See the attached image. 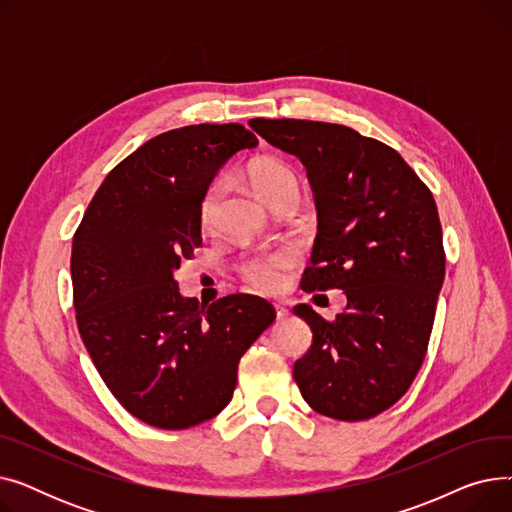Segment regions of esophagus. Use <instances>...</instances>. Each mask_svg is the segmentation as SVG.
I'll return each mask as SVG.
<instances>
[{
    "label": "esophagus",
    "instance_id": "obj_1",
    "mask_svg": "<svg viewBox=\"0 0 512 512\" xmlns=\"http://www.w3.org/2000/svg\"><path fill=\"white\" fill-rule=\"evenodd\" d=\"M286 317H288V309H286L284 305H276V319L282 321V319H286Z\"/></svg>",
    "mask_w": 512,
    "mask_h": 512
}]
</instances>
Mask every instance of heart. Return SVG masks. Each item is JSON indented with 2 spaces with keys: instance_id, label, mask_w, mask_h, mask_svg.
<instances>
[{
  "instance_id": "heart-1",
  "label": "heart",
  "mask_w": 512,
  "mask_h": 512,
  "mask_svg": "<svg viewBox=\"0 0 512 512\" xmlns=\"http://www.w3.org/2000/svg\"><path fill=\"white\" fill-rule=\"evenodd\" d=\"M249 180L255 191L270 205L288 191H299L297 174L284 161L278 159L253 161L249 166ZM220 199L222 182L215 180L205 188L199 203V222L203 228H209L215 222ZM294 265H297V253L288 247H282L242 259L238 265V274L253 290L263 294H276L288 286Z\"/></svg>"
}]
</instances>
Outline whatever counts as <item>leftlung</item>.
I'll list each match as a JSON object with an SVG mask.
<instances>
[{
    "instance_id": "1",
    "label": "left lung",
    "mask_w": 512,
    "mask_h": 512,
    "mask_svg": "<svg viewBox=\"0 0 512 512\" xmlns=\"http://www.w3.org/2000/svg\"><path fill=\"white\" fill-rule=\"evenodd\" d=\"M249 126L307 168L319 230L301 288L346 294L334 319L294 307L313 332L294 382L319 415L371 419L405 396L432 336L446 270L432 191L392 147L348 126L292 118Z\"/></svg>"
}]
</instances>
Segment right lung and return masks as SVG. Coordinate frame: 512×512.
Masks as SVG:
<instances>
[{
    "label": "right lung",
    "mask_w": 512,
    "mask_h": 512,
    "mask_svg": "<svg viewBox=\"0 0 512 512\" xmlns=\"http://www.w3.org/2000/svg\"><path fill=\"white\" fill-rule=\"evenodd\" d=\"M257 143L242 124L159 134L105 176L74 232L80 338L105 386L147 425L186 429L222 413L240 357L276 319L255 294L199 305L174 280L203 242L205 188L230 157Z\"/></svg>",
    "instance_id": "obj_1"
}]
</instances>
